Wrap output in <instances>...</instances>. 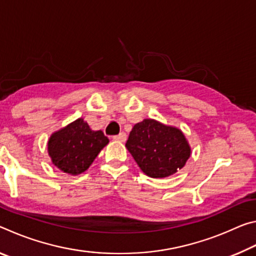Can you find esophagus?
<instances>
[{
  "instance_id": "esophagus-1",
  "label": "esophagus",
  "mask_w": 256,
  "mask_h": 256,
  "mask_svg": "<svg viewBox=\"0 0 256 256\" xmlns=\"http://www.w3.org/2000/svg\"><path fill=\"white\" fill-rule=\"evenodd\" d=\"M112 138H114V140H116V141H122V142H124V141H126V134H125L124 132H122V133L118 134V136H112Z\"/></svg>"
}]
</instances>
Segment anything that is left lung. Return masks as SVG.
Returning a JSON list of instances; mask_svg holds the SVG:
<instances>
[{
  "label": "left lung",
  "instance_id": "8db88e82",
  "mask_svg": "<svg viewBox=\"0 0 256 256\" xmlns=\"http://www.w3.org/2000/svg\"><path fill=\"white\" fill-rule=\"evenodd\" d=\"M125 146L141 170L152 178L175 174L190 154L180 130L150 118L134 125Z\"/></svg>",
  "mask_w": 256,
  "mask_h": 256
}]
</instances>
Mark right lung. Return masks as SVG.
<instances>
[{
    "label": "right lung",
    "mask_w": 256,
    "mask_h": 256,
    "mask_svg": "<svg viewBox=\"0 0 256 256\" xmlns=\"http://www.w3.org/2000/svg\"><path fill=\"white\" fill-rule=\"evenodd\" d=\"M107 144L108 138L102 131H92L79 118L50 138L48 154L60 170L78 175L88 170Z\"/></svg>",
    "instance_id": "obj_1"
}]
</instances>
